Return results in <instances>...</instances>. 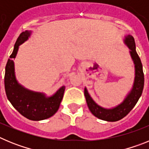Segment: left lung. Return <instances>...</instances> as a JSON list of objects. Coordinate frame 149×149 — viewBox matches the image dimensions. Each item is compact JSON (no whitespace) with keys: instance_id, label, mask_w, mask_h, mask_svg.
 I'll return each mask as SVG.
<instances>
[{"instance_id":"1","label":"left lung","mask_w":149,"mask_h":149,"mask_svg":"<svg viewBox=\"0 0 149 149\" xmlns=\"http://www.w3.org/2000/svg\"><path fill=\"white\" fill-rule=\"evenodd\" d=\"M124 43L130 49L129 52L134 62L135 68V77L132 89L129 92L124 101L113 108H104L99 106L92 98L86 87L84 89V95L89 110L95 116L101 120L116 122L122 119L134 108L143 93L144 87V74L141 60L136 51V44L134 37L131 35L126 36L124 39Z\"/></svg>"}]
</instances>
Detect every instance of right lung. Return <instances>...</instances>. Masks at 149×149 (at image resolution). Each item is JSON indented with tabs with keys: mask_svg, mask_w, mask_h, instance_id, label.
Masks as SVG:
<instances>
[{
	"mask_svg": "<svg viewBox=\"0 0 149 149\" xmlns=\"http://www.w3.org/2000/svg\"><path fill=\"white\" fill-rule=\"evenodd\" d=\"M30 34V30H26L17 39L13 53L6 65L4 86L6 97L17 111L30 120L40 121L48 119L58 110L65 86H61L53 95L48 97L43 93L26 89L17 81L13 60L16 56L19 45L28 39Z\"/></svg>",
	"mask_w": 149,
	"mask_h": 149,
	"instance_id": "right-lung-1",
	"label": "right lung"
}]
</instances>
